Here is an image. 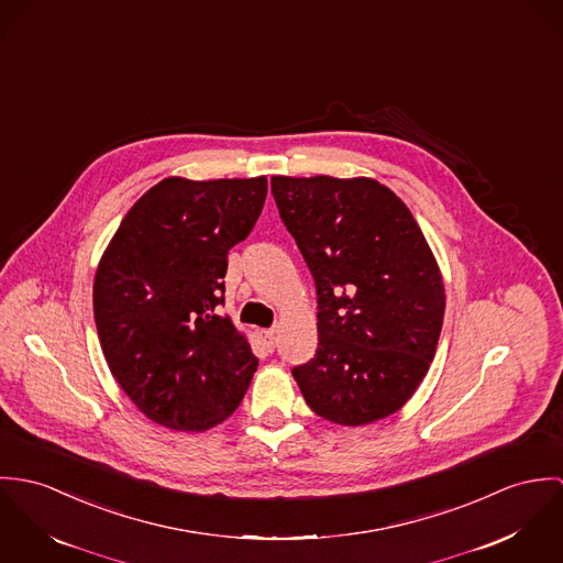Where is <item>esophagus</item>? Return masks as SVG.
<instances>
[{
	"label": "esophagus",
	"mask_w": 563,
	"mask_h": 563,
	"mask_svg": "<svg viewBox=\"0 0 563 563\" xmlns=\"http://www.w3.org/2000/svg\"><path fill=\"white\" fill-rule=\"evenodd\" d=\"M258 336H261V343H263L269 352H274V347H276V330H261Z\"/></svg>",
	"instance_id": "1"
}]
</instances>
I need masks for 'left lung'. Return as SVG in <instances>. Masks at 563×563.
Listing matches in <instances>:
<instances>
[{
  "instance_id": "left-lung-1",
  "label": "left lung",
  "mask_w": 563,
  "mask_h": 563,
  "mask_svg": "<svg viewBox=\"0 0 563 563\" xmlns=\"http://www.w3.org/2000/svg\"><path fill=\"white\" fill-rule=\"evenodd\" d=\"M317 289V352L294 367L312 412L367 426L428 374L444 317L437 258L404 200L375 179L272 177Z\"/></svg>"
}]
</instances>
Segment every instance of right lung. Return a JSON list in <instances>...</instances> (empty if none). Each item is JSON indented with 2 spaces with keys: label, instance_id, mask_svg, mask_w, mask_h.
Returning a JSON list of instances; mask_svg holds the SVG:
<instances>
[{
  "label": "right lung",
  "instance_id": "add662e5",
  "mask_svg": "<svg viewBox=\"0 0 563 563\" xmlns=\"http://www.w3.org/2000/svg\"><path fill=\"white\" fill-rule=\"evenodd\" d=\"M267 179L168 177L129 211L92 289L108 367L155 423L205 432L242 404L258 358L224 305L229 251L251 235Z\"/></svg>",
  "mask_w": 563,
  "mask_h": 563
}]
</instances>
